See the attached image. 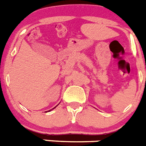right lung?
Masks as SVG:
<instances>
[{
	"label": "right lung",
	"mask_w": 146,
	"mask_h": 146,
	"mask_svg": "<svg viewBox=\"0 0 146 146\" xmlns=\"http://www.w3.org/2000/svg\"><path fill=\"white\" fill-rule=\"evenodd\" d=\"M56 107V106H55ZM55 107H54V108H55ZM51 110H52V109H51ZM51 110H49V111H51Z\"/></svg>",
	"instance_id": "add662e5"
}]
</instances>
